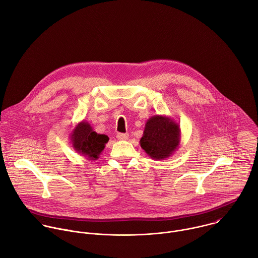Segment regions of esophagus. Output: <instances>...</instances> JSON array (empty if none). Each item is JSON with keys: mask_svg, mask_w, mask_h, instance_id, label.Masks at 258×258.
<instances>
[{"mask_svg": "<svg viewBox=\"0 0 258 258\" xmlns=\"http://www.w3.org/2000/svg\"><path fill=\"white\" fill-rule=\"evenodd\" d=\"M116 138L119 141H126L128 139V135L127 134H117Z\"/></svg>", "mask_w": 258, "mask_h": 258, "instance_id": "esophagus-1", "label": "esophagus"}]
</instances>
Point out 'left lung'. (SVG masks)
Returning <instances> with one entry per match:
<instances>
[{"instance_id":"8db88e82","label":"left lung","mask_w":258,"mask_h":258,"mask_svg":"<svg viewBox=\"0 0 258 258\" xmlns=\"http://www.w3.org/2000/svg\"><path fill=\"white\" fill-rule=\"evenodd\" d=\"M181 128L173 118L166 115H153L145 125L140 141L146 154L156 161L171 157L180 146Z\"/></svg>"}]
</instances>
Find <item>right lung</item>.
<instances>
[{"label": "right lung", "instance_id": "right-lung-1", "mask_svg": "<svg viewBox=\"0 0 258 258\" xmlns=\"http://www.w3.org/2000/svg\"><path fill=\"white\" fill-rule=\"evenodd\" d=\"M73 150L88 160L95 161L105 148L108 137L97 134L85 120L78 122L69 135Z\"/></svg>", "mask_w": 258, "mask_h": 258}]
</instances>
